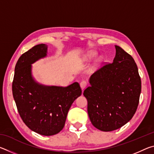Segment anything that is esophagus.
Instances as JSON below:
<instances>
[{"label": "esophagus", "mask_w": 154, "mask_h": 154, "mask_svg": "<svg viewBox=\"0 0 154 154\" xmlns=\"http://www.w3.org/2000/svg\"><path fill=\"white\" fill-rule=\"evenodd\" d=\"M80 86H81V88H82V90H83L85 89V88L87 86V82H85V81L83 80L82 82L80 83Z\"/></svg>", "instance_id": "34e87169"}]
</instances>
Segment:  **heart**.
I'll list each match as a JSON object with an SVG mask.
<instances>
[{
	"instance_id": "b5f03b06",
	"label": "heart",
	"mask_w": 154,
	"mask_h": 154,
	"mask_svg": "<svg viewBox=\"0 0 154 154\" xmlns=\"http://www.w3.org/2000/svg\"><path fill=\"white\" fill-rule=\"evenodd\" d=\"M97 55V52H96V51H90L87 52L86 54H84V55L83 56L82 58L83 60H90L94 58V57ZM103 57H99V58L97 59V60H96V64H98L99 63H100L101 62L103 61Z\"/></svg>"
}]
</instances>
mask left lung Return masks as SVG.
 I'll list each match as a JSON object with an SVG mask.
<instances>
[{
  "label": "left lung",
  "mask_w": 154,
  "mask_h": 154,
  "mask_svg": "<svg viewBox=\"0 0 154 154\" xmlns=\"http://www.w3.org/2000/svg\"><path fill=\"white\" fill-rule=\"evenodd\" d=\"M115 48L113 62L91 75L90 86L83 92L91 122L104 132L118 129L132 119L141 92V81L134 59L120 47Z\"/></svg>",
  "instance_id": "obj_1"
}]
</instances>
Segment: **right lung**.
Instances as JSON below:
<instances>
[{"label": "right lung", "mask_w": 154, "mask_h": 154, "mask_svg": "<svg viewBox=\"0 0 154 154\" xmlns=\"http://www.w3.org/2000/svg\"><path fill=\"white\" fill-rule=\"evenodd\" d=\"M48 55V45L39 44L20 57L15 67L13 96L25 124L43 136L58 134L63 128L67 113L82 95L77 82L67 87L47 85L35 79L32 64Z\"/></svg>", "instance_id": "obj_1"}]
</instances>
